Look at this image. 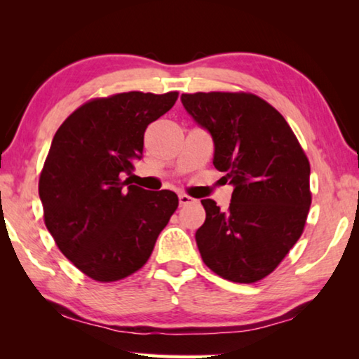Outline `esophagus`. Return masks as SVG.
Returning <instances> with one entry per match:
<instances>
[{"mask_svg": "<svg viewBox=\"0 0 359 359\" xmlns=\"http://www.w3.org/2000/svg\"><path fill=\"white\" fill-rule=\"evenodd\" d=\"M194 203V199L188 196V194H179V204L180 208H185V205Z\"/></svg>", "mask_w": 359, "mask_h": 359, "instance_id": "34e87169", "label": "esophagus"}]
</instances>
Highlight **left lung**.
<instances>
[{
  "instance_id": "left-lung-1",
  "label": "left lung",
  "mask_w": 359,
  "mask_h": 359,
  "mask_svg": "<svg viewBox=\"0 0 359 359\" xmlns=\"http://www.w3.org/2000/svg\"><path fill=\"white\" fill-rule=\"evenodd\" d=\"M187 112L214 139V166L234 185L229 209L203 199L201 258L217 276L253 283L301 238L312 203L311 163L283 115L247 92L184 93Z\"/></svg>"
}]
</instances>
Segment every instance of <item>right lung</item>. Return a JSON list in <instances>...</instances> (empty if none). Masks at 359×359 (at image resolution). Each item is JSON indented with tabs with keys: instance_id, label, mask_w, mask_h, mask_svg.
I'll list each match as a JSON object with an SVG mask.
<instances>
[{
	"instance_id": "obj_1",
	"label": "right lung",
	"mask_w": 359,
	"mask_h": 359,
	"mask_svg": "<svg viewBox=\"0 0 359 359\" xmlns=\"http://www.w3.org/2000/svg\"><path fill=\"white\" fill-rule=\"evenodd\" d=\"M177 98V92L93 98L53 136L39 175L44 223L60 252L96 282H117L141 269L177 209L174 191L123 180L142 155L147 126Z\"/></svg>"
}]
</instances>
